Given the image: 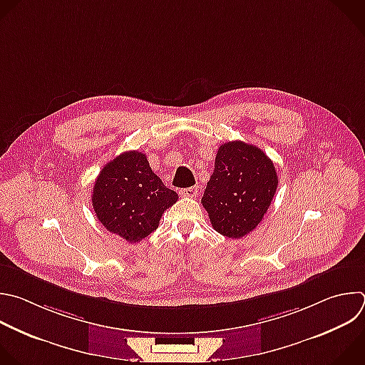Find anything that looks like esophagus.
<instances>
[{
  "mask_svg": "<svg viewBox=\"0 0 365 365\" xmlns=\"http://www.w3.org/2000/svg\"><path fill=\"white\" fill-rule=\"evenodd\" d=\"M199 192V187L197 186H190V187H185V189H180L179 190V195L180 196H185V197H195Z\"/></svg>",
  "mask_w": 365,
  "mask_h": 365,
  "instance_id": "obj_1",
  "label": "esophagus"
}]
</instances>
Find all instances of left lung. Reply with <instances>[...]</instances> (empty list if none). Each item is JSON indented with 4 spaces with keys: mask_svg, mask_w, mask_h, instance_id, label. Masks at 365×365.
Listing matches in <instances>:
<instances>
[{
    "mask_svg": "<svg viewBox=\"0 0 365 365\" xmlns=\"http://www.w3.org/2000/svg\"><path fill=\"white\" fill-rule=\"evenodd\" d=\"M277 186L272 160L257 146L233 140L223 143L216 153L202 205L216 232L239 239L261 223Z\"/></svg>",
    "mask_w": 365,
    "mask_h": 365,
    "instance_id": "left-lung-1",
    "label": "left lung"
}]
</instances>
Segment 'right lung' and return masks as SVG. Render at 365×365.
Segmentation results:
<instances>
[{"label":"right lung","instance_id":"add662e5","mask_svg":"<svg viewBox=\"0 0 365 365\" xmlns=\"http://www.w3.org/2000/svg\"><path fill=\"white\" fill-rule=\"evenodd\" d=\"M178 200L153 173L145 153L129 150L108 162L97 176L91 203L100 223L136 244L159 226L165 210Z\"/></svg>","mask_w":365,"mask_h":365}]
</instances>
